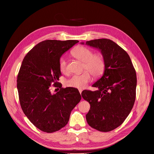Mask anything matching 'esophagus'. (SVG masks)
<instances>
[{
	"instance_id": "esophagus-1",
	"label": "esophagus",
	"mask_w": 154,
	"mask_h": 154,
	"mask_svg": "<svg viewBox=\"0 0 154 154\" xmlns=\"http://www.w3.org/2000/svg\"><path fill=\"white\" fill-rule=\"evenodd\" d=\"M79 92H80V94H82V89H79Z\"/></svg>"
}]
</instances>
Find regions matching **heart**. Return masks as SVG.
<instances>
[{
  "instance_id": "obj_1",
  "label": "heart",
  "mask_w": 154,
  "mask_h": 154,
  "mask_svg": "<svg viewBox=\"0 0 154 154\" xmlns=\"http://www.w3.org/2000/svg\"><path fill=\"white\" fill-rule=\"evenodd\" d=\"M71 54L77 59L84 62L83 69L85 71L80 74L72 75L66 81L67 86L82 89L91 81V73L95 79L100 77L103 74L106 64L103 54L100 53L94 54V51L91 48L82 45L75 47L72 51ZM59 64L62 73L64 74H69V70L66 59L61 57L59 59Z\"/></svg>"
}]
</instances>
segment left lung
I'll use <instances>...</instances> for the list:
<instances>
[{
    "mask_svg": "<svg viewBox=\"0 0 154 154\" xmlns=\"http://www.w3.org/2000/svg\"><path fill=\"white\" fill-rule=\"evenodd\" d=\"M85 44L100 50L106 63L103 76L92 85L98 90L82 92L83 99L91 105L86 120L96 130L110 132L122 124L132 109L136 96L135 70L128 54L112 40L99 38Z\"/></svg>",
    "mask_w": 154,
    "mask_h": 154,
    "instance_id": "8db88e82",
    "label": "left lung"
}]
</instances>
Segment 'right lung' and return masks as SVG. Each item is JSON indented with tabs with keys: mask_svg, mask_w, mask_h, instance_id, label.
<instances>
[{
	"mask_svg": "<svg viewBox=\"0 0 154 154\" xmlns=\"http://www.w3.org/2000/svg\"><path fill=\"white\" fill-rule=\"evenodd\" d=\"M77 42L44 40L32 48L22 62L17 80L20 106L30 122L44 132L52 133L66 126L71 111L81 100L77 88H63L57 82L61 76L60 57ZM51 85L60 91L52 94Z\"/></svg>",
	"mask_w": 154,
	"mask_h": 154,
	"instance_id": "add662e5",
	"label": "right lung"
}]
</instances>
